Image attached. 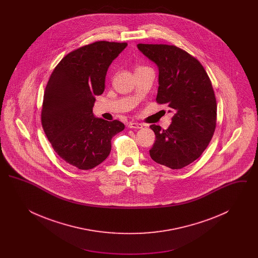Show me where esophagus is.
Listing matches in <instances>:
<instances>
[{
  "label": "esophagus",
  "mask_w": 258,
  "mask_h": 258,
  "mask_svg": "<svg viewBox=\"0 0 258 258\" xmlns=\"http://www.w3.org/2000/svg\"><path fill=\"white\" fill-rule=\"evenodd\" d=\"M127 126L130 128H142L143 127L142 123H136V122H130L127 123Z\"/></svg>",
  "instance_id": "esophagus-1"
}]
</instances>
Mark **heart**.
Returning a JSON list of instances; mask_svg holds the SVG:
<instances>
[{"label": "heart", "mask_w": 258, "mask_h": 258, "mask_svg": "<svg viewBox=\"0 0 258 258\" xmlns=\"http://www.w3.org/2000/svg\"><path fill=\"white\" fill-rule=\"evenodd\" d=\"M147 67H143V66H139V67H137L136 68V70L135 71H138V70H142V69H146Z\"/></svg>", "instance_id": "heart-1"}]
</instances>
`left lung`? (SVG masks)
Here are the masks:
<instances>
[{
  "mask_svg": "<svg viewBox=\"0 0 258 258\" xmlns=\"http://www.w3.org/2000/svg\"><path fill=\"white\" fill-rule=\"evenodd\" d=\"M159 67L157 102L174 113L167 130L152 124L156 141L151 159L181 169L197 160L205 151L217 124V99L212 82L196 57L175 45L137 44Z\"/></svg>",
  "mask_w": 258,
  "mask_h": 258,
  "instance_id": "1",
  "label": "left lung"
}]
</instances>
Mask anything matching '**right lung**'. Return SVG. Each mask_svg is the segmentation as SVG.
I'll return each instance as SVG.
<instances>
[{
  "instance_id": "1",
  "label": "right lung",
  "mask_w": 258,
  "mask_h": 258,
  "mask_svg": "<svg viewBox=\"0 0 258 258\" xmlns=\"http://www.w3.org/2000/svg\"><path fill=\"white\" fill-rule=\"evenodd\" d=\"M126 42L96 41L66 55L56 66L45 87L41 124L51 146L69 164L92 169L105 160L111 139L124 124L93 115L95 96L103 93L112 61Z\"/></svg>"
}]
</instances>
